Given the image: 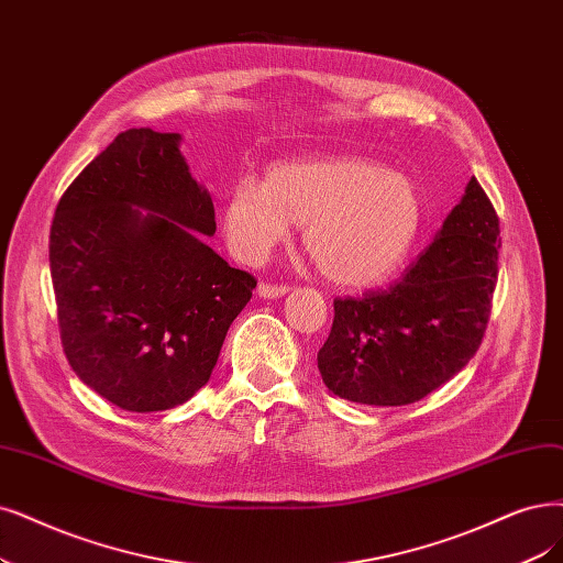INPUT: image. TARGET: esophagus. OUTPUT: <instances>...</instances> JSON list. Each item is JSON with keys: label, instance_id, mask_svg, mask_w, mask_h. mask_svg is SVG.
I'll return each instance as SVG.
<instances>
[{"label": "esophagus", "instance_id": "obj_1", "mask_svg": "<svg viewBox=\"0 0 563 563\" xmlns=\"http://www.w3.org/2000/svg\"><path fill=\"white\" fill-rule=\"evenodd\" d=\"M287 289H289V285H278V283H260L257 292H260V297H264V299H278V297L287 295Z\"/></svg>", "mask_w": 563, "mask_h": 563}]
</instances>
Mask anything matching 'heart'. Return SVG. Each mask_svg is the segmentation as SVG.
<instances>
[{
    "instance_id": "obj_1",
    "label": "heart",
    "mask_w": 563,
    "mask_h": 563,
    "mask_svg": "<svg viewBox=\"0 0 563 563\" xmlns=\"http://www.w3.org/2000/svg\"><path fill=\"white\" fill-rule=\"evenodd\" d=\"M424 220L422 195L408 176L352 157L285 162L264 185L236 183L222 203L229 245L247 262L264 260L303 227V250L341 287L385 280L408 257Z\"/></svg>"
}]
</instances>
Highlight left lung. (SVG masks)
<instances>
[{"instance_id":"1","label":"left lung","mask_w":563,"mask_h":563,"mask_svg":"<svg viewBox=\"0 0 563 563\" xmlns=\"http://www.w3.org/2000/svg\"><path fill=\"white\" fill-rule=\"evenodd\" d=\"M498 247V216L473 176L397 283L334 299V324L318 352L329 391L366 406H408L456 376L485 336Z\"/></svg>"}]
</instances>
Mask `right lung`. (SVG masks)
Here are the masks:
<instances>
[{
    "label": "right lung",
    "instance_id": "add662e5",
    "mask_svg": "<svg viewBox=\"0 0 563 563\" xmlns=\"http://www.w3.org/2000/svg\"><path fill=\"white\" fill-rule=\"evenodd\" d=\"M178 143L151 128L120 132L74 178L51 224L65 355L99 397L132 412L195 397L257 285L196 234H216V211Z\"/></svg>",
    "mask_w": 563,
    "mask_h": 563
}]
</instances>
